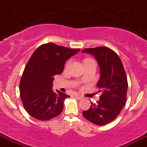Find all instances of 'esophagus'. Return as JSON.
I'll return each mask as SVG.
<instances>
[{"instance_id": "1", "label": "esophagus", "mask_w": 147, "mask_h": 147, "mask_svg": "<svg viewBox=\"0 0 147 147\" xmlns=\"http://www.w3.org/2000/svg\"><path fill=\"white\" fill-rule=\"evenodd\" d=\"M75 98L78 99H82V98H83V97H82V95H78V94H77V95H75Z\"/></svg>"}]
</instances>
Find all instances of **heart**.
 <instances>
[{"label": "heart", "instance_id": "1", "mask_svg": "<svg viewBox=\"0 0 147 147\" xmlns=\"http://www.w3.org/2000/svg\"><path fill=\"white\" fill-rule=\"evenodd\" d=\"M92 61H94V60L92 59H86L85 61H84V62H85V64H86V63H88V62ZM71 63H72V60L71 59L68 60V61L66 62V63H65V69H68V68H70V65H71Z\"/></svg>", "mask_w": 147, "mask_h": 147}]
</instances>
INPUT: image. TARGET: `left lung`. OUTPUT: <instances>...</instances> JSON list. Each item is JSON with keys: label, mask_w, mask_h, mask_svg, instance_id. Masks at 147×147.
I'll return each mask as SVG.
<instances>
[{"label": "left lung", "mask_w": 147, "mask_h": 147, "mask_svg": "<svg viewBox=\"0 0 147 147\" xmlns=\"http://www.w3.org/2000/svg\"><path fill=\"white\" fill-rule=\"evenodd\" d=\"M82 52L95 57L100 68V79L97 86L101 92L97 104H93L82 112L89 122L97 125H106L115 120L126 103L128 82L120 58L107 47L86 48Z\"/></svg>", "instance_id": "1"}]
</instances>
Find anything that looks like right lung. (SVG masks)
Segmentation results:
<instances>
[{
  "label": "right lung",
  "mask_w": 147,
  "mask_h": 147,
  "mask_svg": "<svg viewBox=\"0 0 147 147\" xmlns=\"http://www.w3.org/2000/svg\"><path fill=\"white\" fill-rule=\"evenodd\" d=\"M80 50L48 43L34 52L25 65L19 85L24 109L32 117L45 121L62 112L64 100L70 96L52 90L54 76L61 74L65 61Z\"/></svg>",
  "instance_id": "1"
}]
</instances>
